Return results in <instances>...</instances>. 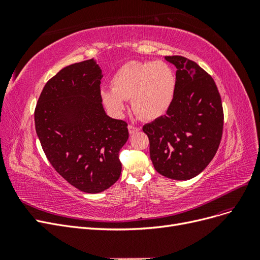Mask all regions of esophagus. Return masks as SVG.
<instances>
[{"instance_id": "1", "label": "esophagus", "mask_w": 260, "mask_h": 260, "mask_svg": "<svg viewBox=\"0 0 260 260\" xmlns=\"http://www.w3.org/2000/svg\"><path fill=\"white\" fill-rule=\"evenodd\" d=\"M128 130H129L130 135H135V133H137L138 131H140V128H137V127H135V125L129 124V125H128Z\"/></svg>"}]
</instances>
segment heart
Instances as JSON below:
<instances>
[{
	"label": "heart",
	"instance_id": "heart-1",
	"mask_svg": "<svg viewBox=\"0 0 260 260\" xmlns=\"http://www.w3.org/2000/svg\"><path fill=\"white\" fill-rule=\"evenodd\" d=\"M113 89L102 88L101 98L107 109L116 116L131 107L144 120H156L167 113L176 91V75L164 61L125 62L112 78Z\"/></svg>",
	"mask_w": 260,
	"mask_h": 260
}]
</instances>
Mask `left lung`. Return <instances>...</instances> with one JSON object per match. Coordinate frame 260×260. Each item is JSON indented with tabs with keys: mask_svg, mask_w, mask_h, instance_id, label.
I'll list each match as a JSON object with an SVG mask.
<instances>
[{
	"mask_svg": "<svg viewBox=\"0 0 260 260\" xmlns=\"http://www.w3.org/2000/svg\"><path fill=\"white\" fill-rule=\"evenodd\" d=\"M175 65L176 91L166 115L146 123L149 156L156 171L190 180L214 158L223 128L221 98L214 79L183 56H165Z\"/></svg>",
	"mask_w": 260,
	"mask_h": 260,
	"instance_id": "1",
	"label": "left lung"
}]
</instances>
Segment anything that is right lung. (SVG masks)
Listing matches in <instances>:
<instances>
[{
    "label": "right lung",
    "mask_w": 260,
    "mask_h": 260,
    "mask_svg": "<svg viewBox=\"0 0 260 260\" xmlns=\"http://www.w3.org/2000/svg\"><path fill=\"white\" fill-rule=\"evenodd\" d=\"M102 69L95 58L69 65L46 82L35 111L36 131L54 169L78 190L101 193L119 179L118 153L127 122L102 104Z\"/></svg>",
    "instance_id": "right-lung-1"
}]
</instances>
